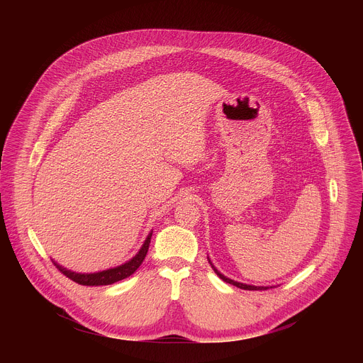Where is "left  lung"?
<instances>
[{"mask_svg":"<svg viewBox=\"0 0 363 363\" xmlns=\"http://www.w3.org/2000/svg\"><path fill=\"white\" fill-rule=\"evenodd\" d=\"M208 263L211 264V267H213V270L216 272V274L223 280V281H225V283H230V284H233V286H235V287H238V289H242V290H267L269 287H264V286H251V284H244V283H240V281H235V280H231V279H228V277H225L224 274H221L216 267H214V264L211 263V260H210V257H208Z\"/></svg>","mask_w":363,"mask_h":363,"instance_id":"1","label":"left lung"}]
</instances>
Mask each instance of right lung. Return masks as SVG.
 <instances>
[{
  "instance_id": "right-lung-1",
  "label": "right lung",
  "mask_w": 363,
  "mask_h": 363,
  "mask_svg": "<svg viewBox=\"0 0 363 363\" xmlns=\"http://www.w3.org/2000/svg\"><path fill=\"white\" fill-rule=\"evenodd\" d=\"M150 237H152V231L147 234L146 240L143 241L140 250L135 254V257H132L129 262L113 267V269H108V270H103V272H97V273H76L72 270L65 269L63 266L57 264V262L53 260L55 266L65 274L67 276L70 280L82 284V286H108V284H113L116 281H121L129 276H132L139 266L143 263L149 244H150Z\"/></svg>"
}]
</instances>
